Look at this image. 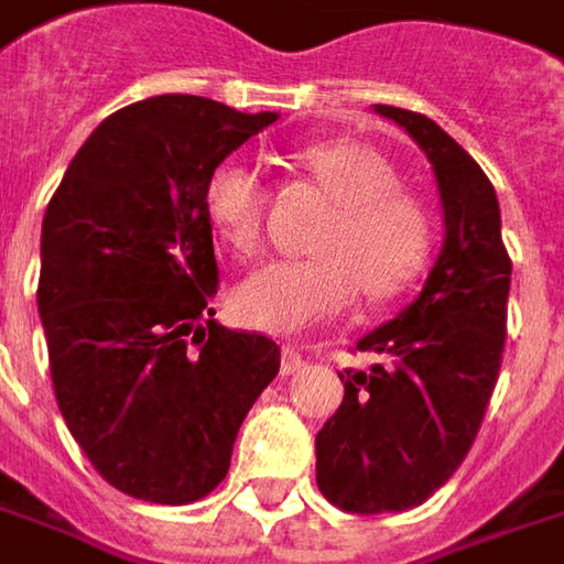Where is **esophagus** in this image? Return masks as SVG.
<instances>
[{
	"label": "esophagus",
	"mask_w": 564,
	"mask_h": 564,
	"mask_svg": "<svg viewBox=\"0 0 564 564\" xmlns=\"http://www.w3.org/2000/svg\"><path fill=\"white\" fill-rule=\"evenodd\" d=\"M301 366H304V354L294 344H285L282 347V376H294Z\"/></svg>",
	"instance_id": "1"
}]
</instances>
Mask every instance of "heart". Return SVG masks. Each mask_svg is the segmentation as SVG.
<instances>
[{
    "label": "heart",
    "mask_w": 564,
    "mask_h": 564,
    "mask_svg": "<svg viewBox=\"0 0 564 564\" xmlns=\"http://www.w3.org/2000/svg\"><path fill=\"white\" fill-rule=\"evenodd\" d=\"M297 161L338 202L316 241L319 257H279L248 275L232 294L245 326L301 335L341 316L362 291L391 297L425 270L432 254V217L379 151L360 142H319ZM204 214L238 254H254L263 238L267 185L248 161L223 158L204 180Z\"/></svg>",
    "instance_id": "b5f03b06"
}]
</instances>
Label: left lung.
Returning <instances> with one entry per match:
<instances>
[{
    "instance_id": "obj_1",
    "label": "left lung",
    "mask_w": 564,
    "mask_h": 564,
    "mask_svg": "<svg viewBox=\"0 0 564 564\" xmlns=\"http://www.w3.org/2000/svg\"><path fill=\"white\" fill-rule=\"evenodd\" d=\"M376 111L432 161L444 248L413 304L360 338L357 350L384 362L338 372L341 406L316 434V485L357 516L413 509L463 466L500 376L512 275L497 192L475 158L425 115Z\"/></svg>"
}]
</instances>
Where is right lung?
<instances>
[{
  "instance_id": "add662e5",
  "label": "right lung",
  "mask_w": 564,
  "mask_h": 564,
  "mask_svg": "<svg viewBox=\"0 0 564 564\" xmlns=\"http://www.w3.org/2000/svg\"><path fill=\"white\" fill-rule=\"evenodd\" d=\"M202 96H154L101 120L45 207L40 289L55 400L96 471L183 506L229 471L279 344L220 326L204 180L270 127Z\"/></svg>"
}]
</instances>
